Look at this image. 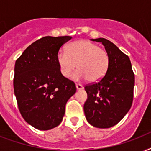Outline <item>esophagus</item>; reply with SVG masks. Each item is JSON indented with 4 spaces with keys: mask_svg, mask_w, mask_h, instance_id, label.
<instances>
[{
    "mask_svg": "<svg viewBox=\"0 0 151 151\" xmlns=\"http://www.w3.org/2000/svg\"><path fill=\"white\" fill-rule=\"evenodd\" d=\"M76 88H77V89L78 90H81L84 88L83 85H80V84H76Z\"/></svg>",
    "mask_w": 151,
    "mask_h": 151,
    "instance_id": "obj_1",
    "label": "esophagus"
}]
</instances>
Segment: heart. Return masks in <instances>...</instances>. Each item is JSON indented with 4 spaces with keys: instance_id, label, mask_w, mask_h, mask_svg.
<instances>
[{
    "instance_id": "heart-1",
    "label": "heart",
    "mask_w": 151,
    "mask_h": 151,
    "mask_svg": "<svg viewBox=\"0 0 151 151\" xmlns=\"http://www.w3.org/2000/svg\"><path fill=\"white\" fill-rule=\"evenodd\" d=\"M56 60L63 77L69 78L78 63L79 69L73 75V79H88L91 82H96L103 78L110 65L107 52L96 44L85 40L69 44L66 51H59Z\"/></svg>"
}]
</instances>
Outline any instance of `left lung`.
<instances>
[{
    "label": "left lung",
    "instance_id": "8db88e82",
    "mask_svg": "<svg viewBox=\"0 0 151 151\" xmlns=\"http://www.w3.org/2000/svg\"><path fill=\"white\" fill-rule=\"evenodd\" d=\"M92 41L103 44L110 57V65L103 78L85 85L88 99L84 104V111L92 126L108 129L117 124L130 110L135 75L129 56L114 44L105 38Z\"/></svg>",
    "mask_w": 151,
    "mask_h": 151
}]
</instances>
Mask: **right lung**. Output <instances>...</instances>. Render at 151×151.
<instances>
[{
    "instance_id": "obj_1",
    "label": "right lung",
    "mask_w": 151,
    "mask_h": 151,
    "mask_svg": "<svg viewBox=\"0 0 151 151\" xmlns=\"http://www.w3.org/2000/svg\"><path fill=\"white\" fill-rule=\"evenodd\" d=\"M72 37H44L31 44L15 62L13 80L18 107L24 120L39 130L63 121L66 103L76 92L73 81L62 75L56 60Z\"/></svg>"
}]
</instances>
